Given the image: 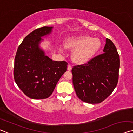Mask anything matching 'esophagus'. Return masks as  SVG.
I'll return each mask as SVG.
<instances>
[{
	"instance_id": "34e87169",
	"label": "esophagus",
	"mask_w": 133,
	"mask_h": 133,
	"mask_svg": "<svg viewBox=\"0 0 133 133\" xmlns=\"http://www.w3.org/2000/svg\"><path fill=\"white\" fill-rule=\"evenodd\" d=\"M71 69H72V67H71V65L69 64L68 66H67V70L70 71V70H71Z\"/></svg>"
}]
</instances>
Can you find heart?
Masks as SVG:
<instances>
[{
	"label": "heart",
	"instance_id": "1",
	"mask_svg": "<svg viewBox=\"0 0 133 133\" xmlns=\"http://www.w3.org/2000/svg\"><path fill=\"white\" fill-rule=\"evenodd\" d=\"M65 46L73 50L72 60L77 64H84L93 58L102 46V42L98 38H92L89 36H78L70 37L65 41ZM65 47L60 46L59 50L64 52Z\"/></svg>",
	"mask_w": 133,
	"mask_h": 133
}]
</instances>
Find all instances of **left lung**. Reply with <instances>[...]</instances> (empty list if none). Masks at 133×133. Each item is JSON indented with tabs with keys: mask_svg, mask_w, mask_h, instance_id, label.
Listing matches in <instances>:
<instances>
[{
	"mask_svg": "<svg viewBox=\"0 0 133 133\" xmlns=\"http://www.w3.org/2000/svg\"><path fill=\"white\" fill-rule=\"evenodd\" d=\"M104 53L83 65L73 66V84L83 102L97 104L107 98L118 83L120 56L115 45L106 39Z\"/></svg>",
	"mask_w": 133,
	"mask_h": 133,
	"instance_id": "obj_1",
	"label": "left lung"
}]
</instances>
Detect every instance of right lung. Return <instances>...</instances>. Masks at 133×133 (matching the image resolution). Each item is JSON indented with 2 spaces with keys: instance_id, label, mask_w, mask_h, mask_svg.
I'll return each mask as SVG.
<instances>
[{
  "instance_id": "add662e5",
  "label": "right lung",
  "mask_w": 133,
  "mask_h": 133,
  "mask_svg": "<svg viewBox=\"0 0 133 133\" xmlns=\"http://www.w3.org/2000/svg\"><path fill=\"white\" fill-rule=\"evenodd\" d=\"M52 29L44 26L29 33L16 54L14 79L20 89L30 98H48L67 71L66 62L53 61L40 48L41 37L50 34Z\"/></svg>"
}]
</instances>
